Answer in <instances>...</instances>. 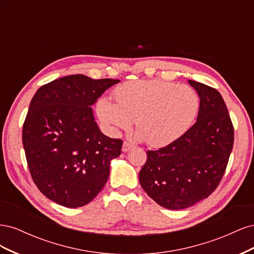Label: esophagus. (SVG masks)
Instances as JSON below:
<instances>
[{
    "label": "esophagus",
    "mask_w": 254,
    "mask_h": 254,
    "mask_svg": "<svg viewBox=\"0 0 254 254\" xmlns=\"http://www.w3.org/2000/svg\"><path fill=\"white\" fill-rule=\"evenodd\" d=\"M133 147H134V145L132 143L127 142V141H125L124 143H123V151H124V152L129 151L130 149H132Z\"/></svg>",
    "instance_id": "esophagus-1"
}]
</instances>
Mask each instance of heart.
<instances>
[{"mask_svg": "<svg viewBox=\"0 0 254 254\" xmlns=\"http://www.w3.org/2000/svg\"><path fill=\"white\" fill-rule=\"evenodd\" d=\"M117 104L102 97L96 111L105 129L112 135L127 130L135 121L146 143L160 147L174 142L190 127L199 97L187 84L161 80H133L114 90Z\"/></svg>", "mask_w": 254, "mask_h": 254, "instance_id": "1", "label": "heart"}]
</instances>
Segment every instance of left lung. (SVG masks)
Returning a JSON list of instances; mask_svg holds the SVG:
<instances>
[{
  "mask_svg": "<svg viewBox=\"0 0 254 254\" xmlns=\"http://www.w3.org/2000/svg\"><path fill=\"white\" fill-rule=\"evenodd\" d=\"M200 98L195 124L158 150H148L141 187L161 206L182 210L216 190L233 148L234 128L219 92L189 80Z\"/></svg>",
  "mask_w": 254,
  "mask_h": 254,
  "instance_id": "left-lung-1",
  "label": "left lung"
}]
</instances>
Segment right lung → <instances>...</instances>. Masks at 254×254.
Instances as JSON below:
<instances>
[{"label": "right lung", "mask_w": 254, "mask_h": 254, "mask_svg": "<svg viewBox=\"0 0 254 254\" xmlns=\"http://www.w3.org/2000/svg\"><path fill=\"white\" fill-rule=\"evenodd\" d=\"M118 82L76 74L44 84L34 95L23 124V147L35 184L52 201L82 206L105 187L123 141L101 132L91 106Z\"/></svg>", "instance_id": "obj_1"}]
</instances>
